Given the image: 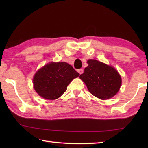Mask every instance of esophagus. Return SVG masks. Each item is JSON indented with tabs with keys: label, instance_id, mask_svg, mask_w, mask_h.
<instances>
[{
	"label": "esophagus",
	"instance_id": "1",
	"mask_svg": "<svg viewBox=\"0 0 148 148\" xmlns=\"http://www.w3.org/2000/svg\"><path fill=\"white\" fill-rule=\"evenodd\" d=\"M83 72H84L83 69H78V70H77V72H78L79 74H82V73H83Z\"/></svg>",
	"mask_w": 148,
	"mask_h": 148
}]
</instances>
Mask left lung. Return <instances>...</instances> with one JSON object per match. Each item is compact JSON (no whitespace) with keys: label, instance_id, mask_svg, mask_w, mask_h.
I'll list each match as a JSON object with an SVG mask.
<instances>
[{"label":"left lung","instance_id":"left-lung-1","mask_svg":"<svg viewBox=\"0 0 148 148\" xmlns=\"http://www.w3.org/2000/svg\"><path fill=\"white\" fill-rule=\"evenodd\" d=\"M88 64L79 78L84 82L88 91L101 100L114 97L119 91L122 80L118 71L111 65L97 61L87 60Z\"/></svg>","mask_w":148,"mask_h":148}]
</instances>
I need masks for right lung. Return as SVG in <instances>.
Masks as SVG:
<instances>
[{
	"label": "right lung",
	"mask_w": 148,
	"mask_h": 148,
	"mask_svg": "<svg viewBox=\"0 0 148 148\" xmlns=\"http://www.w3.org/2000/svg\"><path fill=\"white\" fill-rule=\"evenodd\" d=\"M79 74L66 62H50L36 72L33 88L42 98L56 100L66 91L67 86Z\"/></svg>",
	"instance_id": "add662e5"
}]
</instances>
